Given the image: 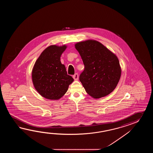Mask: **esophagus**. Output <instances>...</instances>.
<instances>
[{"mask_svg":"<svg viewBox=\"0 0 153 153\" xmlns=\"http://www.w3.org/2000/svg\"><path fill=\"white\" fill-rule=\"evenodd\" d=\"M73 79H74L75 80H78L79 76H78V73H75L74 75H73Z\"/></svg>","mask_w":153,"mask_h":153,"instance_id":"1","label":"esophagus"}]
</instances>
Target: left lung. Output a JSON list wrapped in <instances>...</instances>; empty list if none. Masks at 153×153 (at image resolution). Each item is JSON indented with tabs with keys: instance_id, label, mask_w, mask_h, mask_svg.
<instances>
[{
	"instance_id": "1",
	"label": "left lung",
	"mask_w": 153,
	"mask_h": 153,
	"mask_svg": "<svg viewBox=\"0 0 153 153\" xmlns=\"http://www.w3.org/2000/svg\"><path fill=\"white\" fill-rule=\"evenodd\" d=\"M75 47L85 65L79 80L85 91L94 98L110 94L117 87L121 73L117 56L93 40L78 42Z\"/></svg>"
}]
</instances>
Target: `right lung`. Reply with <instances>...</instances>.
Masks as SVG:
<instances>
[{
  "label": "right lung",
  "mask_w": 153,
  "mask_h": 153,
  "mask_svg": "<svg viewBox=\"0 0 153 153\" xmlns=\"http://www.w3.org/2000/svg\"><path fill=\"white\" fill-rule=\"evenodd\" d=\"M65 45H51L45 49L33 68L32 81L36 90L43 97L59 100L65 94L74 81L67 74L65 65L60 61Z\"/></svg>",
  "instance_id": "add662e5"
}]
</instances>
